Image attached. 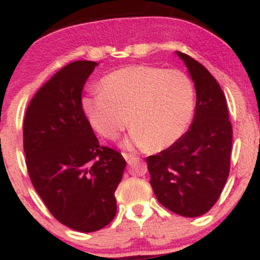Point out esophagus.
Listing matches in <instances>:
<instances>
[{"label": "esophagus", "instance_id": "esophagus-1", "mask_svg": "<svg viewBox=\"0 0 260 260\" xmlns=\"http://www.w3.org/2000/svg\"><path fill=\"white\" fill-rule=\"evenodd\" d=\"M122 156L124 157V160H126L128 164H131V161L133 160L134 155L133 154H129V153H122Z\"/></svg>", "mask_w": 260, "mask_h": 260}]
</instances>
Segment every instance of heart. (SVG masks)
Returning a JSON list of instances; mask_svg holds the SVG:
<instances>
[{
  "label": "heart",
  "mask_w": 260,
  "mask_h": 260,
  "mask_svg": "<svg viewBox=\"0 0 260 260\" xmlns=\"http://www.w3.org/2000/svg\"><path fill=\"white\" fill-rule=\"evenodd\" d=\"M101 88L82 99L90 124L113 139L129 122L134 131L129 142L140 148L162 150L174 144L194 110V86L178 70L129 66L107 74Z\"/></svg>",
  "instance_id": "obj_1"
}]
</instances>
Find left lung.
I'll return each instance as SVG.
<instances>
[{
  "instance_id": "obj_1",
  "label": "left lung",
  "mask_w": 260,
  "mask_h": 260,
  "mask_svg": "<svg viewBox=\"0 0 260 260\" xmlns=\"http://www.w3.org/2000/svg\"><path fill=\"white\" fill-rule=\"evenodd\" d=\"M176 53L194 82V120L171 147L145 160L160 204L181 216L196 217L214 207L228 181L232 126L226 98L216 79L194 58Z\"/></svg>"
}]
</instances>
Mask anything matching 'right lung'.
<instances>
[{
    "mask_svg": "<svg viewBox=\"0 0 260 260\" xmlns=\"http://www.w3.org/2000/svg\"><path fill=\"white\" fill-rule=\"evenodd\" d=\"M96 62L64 66L34 95L23 124L29 177L56 220L79 232L105 228L116 215L115 190L126 160L99 144L82 107Z\"/></svg>",
    "mask_w": 260,
    "mask_h": 260,
    "instance_id": "1",
    "label": "right lung"
}]
</instances>
